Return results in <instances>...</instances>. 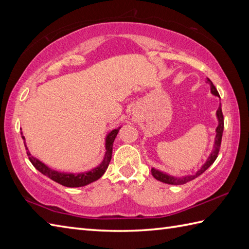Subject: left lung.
I'll return each mask as SVG.
<instances>
[{
	"mask_svg": "<svg viewBox=\"0 0 249 249\" xmlns=\"http://www.w3.org/2000/svg\"><path fill=\"white\" fill-rule=\"evenodd\" d=\"M208 82L210 83L211 86V92L212 94L216 95V96L219 97V94L217 92V89H216L215 86L213 84V82L210 80L208 78ZM216 115H217V119H218V126L217 128H216V137H215V144H214V151L211 153L210 157L208 158V160L202 166V168L200 169L199 171H197L196 174H193V176H186V177H182V178H174L169 176L167 173H163L160 170H156V169L152 168V176L154 177L158 181H160L162 183H166V184H171V185H182L187 183L189 181H193L196 178H198L199 176H201L206 169H208L210 166L213 165V162L216 160V158L218 156V153L220 150V144H221V138H223V133H224V115H223V111H221V104L219 105V107L217 109V112H216Z\"/></svg>",
	"mask_w": 249,
	"mask_h": 249,
	"instance_id": "1",
	"label": "left lung"
}]
</instances>
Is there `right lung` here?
<instances>
[{
	"instance_id": "add662e5",
	"label": "right lung",
	"mask_w": 249,
	"mask_h": 249,
	"mask_svg": "<svg viewBox=\"0 0 249 249\" xmlns=\"http://www.w3.org/2000/svg\"><path fill=\"white\" fill-rule=\"evenodd\" d=\"M120 128L121 127L110 131L107 136V138H106V154H105V158L102 161V163H100L98 167L92 169L91 171L83 172V173L73 174V173H64V172L51 170V169L47 167L45 163L39 161L38 160H36L35 157L31 155V153L28 151V147H26L25 143H24V146L26 150V154H28L29 160L32 162V165H33L40 173H43L44 176L48 177L49 178L52 179V181L63 185V186L81 187V186H86V185L92 183L94 181H96V179H98L100 177H103L105 171L107 170L109 162L111 160V156H112L113 142H114L116 135H118V133H119ZM22 139L24 140L23 136H22Z\"/></svg>"
}]
</instances>
